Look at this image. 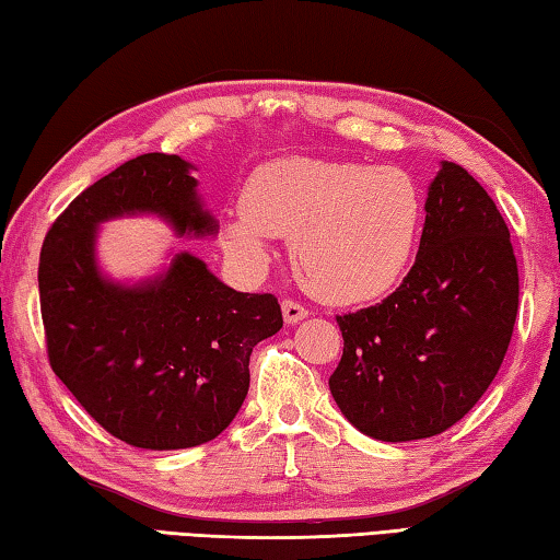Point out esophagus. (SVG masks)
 <instances>
[{
  "label": "esophagus",
  "mask_w": 560,
  "mask_h": 560,
  "mask_svg": "<svg viewBox=\"0 0 560 560\" xmlns=\"http://www.w3.org/2000/svg\"><path fill=\"white\" fill-rule=\"evenodd\" d=\"M282 316L288 324H298L304 316H310V310L294 300H282Z\"/></svg>",
  "instance_id": "esophagus-1"
}]
</instances>
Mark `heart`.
Returning <instances> with one entry per match:
<instances>
[{
  "label": "heart",
  "mask_w": 560,
  "mask_h": 560,
  "mask_svg": "<svg viewBox=\"0 0 560 560\" xmlns=\"http://www.w3.org/2000/svg\"><path fill=\"white\" fill-rule=\"evenodd\" d=\"M224 244L250 268L268 262V236L292 238L304 288L336 304L373 300L402 276L419 229V192L397 167L334 158H282L260 165Z\"/></svg>",
  "instance_id": "b5f03b06"
}]
</instances>
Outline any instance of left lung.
<instances>
[{"label":"left lung","mask_w":560,"mask_h":560,"mask_svg":"<svg viewBox=\"0 0 560 560\" xmlns=\"http://www.w3.org/2000/svg\"><path fill=\"white\" fill-rule=\"evenodd\" d=\"M424 209L402 284L336 316L343 355L329 389L380 441L429 439L466 417L500 371L520 307L510 229L476 177L444 163Z\"/></svg>","instance_id":"1"}]
</instances>
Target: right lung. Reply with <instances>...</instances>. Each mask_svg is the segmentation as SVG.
<instances>
[{
    "label": "right lung",
    "mask_w": 560,
    "mask_h": 560,
    "mask_svg": "<svg viewBox=\"0 0 560 560\" xmlns=\"http://www.w3.org/2000/svg\"><path fill=\"white\" fill-rule=\"evenodd\" d=\"M192 165L145 153L90 185L48 229L38 262L48 363L84 411L136 448L217 439L248 395L253 346L282 329L276 294L226 288L177 253L165 276L124 288L94 262L104 219L153 212L177 234H214Z\"/></svg>",
    "instance_id": "1"
}]
</instances>
